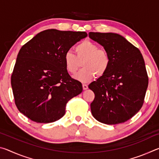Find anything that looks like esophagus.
Returning <instances> with one entry per match:
<instances>
[{
    "instance_id": "obj_1",
    "label": "esophagus",
    "mask_w": 159,
    "mask_h": 159,
    "mask_svg": "<svg viewBox=\"0 0 159 159\" xmlns=\"http://www.w3.org/2000/svg\"><path fill=\"white\" fill-rule=\"evenodd\" d=\"M88 85H86V84H85V83H83V90H87L88 89Z\"/></svg>"
}]
</instances>
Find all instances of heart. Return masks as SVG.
<instances>
[{"label":"heart","instance_id":"1","mask_svg":"<svg viewBox=\"0 0 159 159\" xmlns=\"http://www.w3.org/2000/svg\"><path fill=\"white\" fill-rule=\"evenodd\" d=\"M76 55L71 51L64 54V62L66 71L72 75L75 74L80 66V70L75 78L82 82H89L95 78L104 76L111 64V57L104 49H99L98 45L86 40L78 44L74 48Z\"/></svg>","mask_w":159,"mask_h":159}]
</instances>
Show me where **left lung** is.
<instances>
[{
	"label": "left lung",
	"instance_id": "left-lung-1",
	"mask_svg": "<svg viewBox=\"0 0 159 159\" xmlns=\"http://www.w3.org/2000/svg\"><path fill=\"white\" fill-rule=\"evenodd\" d=\"M88 35L111 57L107 73L88 86L95 93L91 112L105 124L124 123L144 104L149 79L143 57L138 48L119 34L90 32Z\"/></svg>",
	"mask_w": 159,
	"mask_h": 159
}]
</instances>
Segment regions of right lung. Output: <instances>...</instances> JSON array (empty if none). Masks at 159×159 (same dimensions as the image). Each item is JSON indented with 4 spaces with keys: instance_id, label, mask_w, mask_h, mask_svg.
Masks as SVG:
<instances>
[{
    "instance_id": "1",
    "label": "right lung",
    "mask_w": 159,
    "mask_h": 159,
    "mask_svg": "<svg viewBox=\"0 0 159 159\" xmlns=\"http://www.w3.org/2000/svg\"><path fill=\"white\" fill-rule=\"evenodd\" d=\"M85 31L48 29L21 48L11 76L15 103L33 121L55 122L65 114L66 103L83 91L81 83L69 76L64 54Z\"/></svg>"
}]
</instances>
